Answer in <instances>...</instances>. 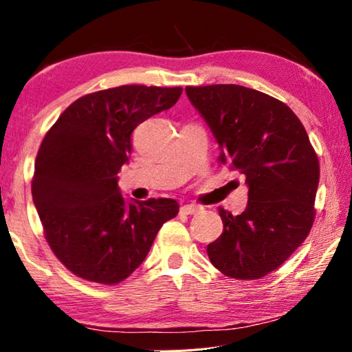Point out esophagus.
Listing matches in <instances>:
<instances>
[{
  "instance_id": "34e87169",
  "label": "esophagus",
  "mask_w": 352,
  "mask_h": 352,
  "mask_svg": "<svg viewBox=\"0 0 352 352\" xmlns=\"http://www.w3.org/2000/svg\"><path fill=\"white\" fill-rule=\"evenodd\" d=\"M199 212H202V207L195 206V204H186L181 207V213H184V214H196Z\"/></svg>"
}]
</instances>
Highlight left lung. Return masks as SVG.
<instances>
[{"label":"left lung","mask_w":352,"mask_h":352,"mask_svg":"<svg viewBox=\"0 0 352 352\" xmlns=\"http://www.w3.org/2000/svg\"><path fill=\"white\" fill-rule=\"evenodd\" d=\"M221 148L219 162L245 176L249 202L233 217L219 207L224 230L207 245L224 275L258 280L274 272L305 241L316 217L320 165L294 111L239 85L187 86Z\"/></svg>","instance_id":"8db88e82"}]
</instances>
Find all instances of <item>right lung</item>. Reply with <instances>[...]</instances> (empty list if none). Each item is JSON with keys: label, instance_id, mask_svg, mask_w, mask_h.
<instances>
[{"label": "right lung", "instance_id": "right-lung-1", "mask_svg": "<svg viewBox=\"0 0 352 352\" xmlns=\"http://www.w3.org/2000/svg\"><path fill=\"white\" fill-rule=\"evenodd\" d=\"M182 88L123 85L77 98L43 139L32 198L55 256L80 278L117 285L145 260L175 199H123L119 171L139 123L170 109Z\"/></svg>", "mask_w": 352, "mask_h": 352}]
</instances>
